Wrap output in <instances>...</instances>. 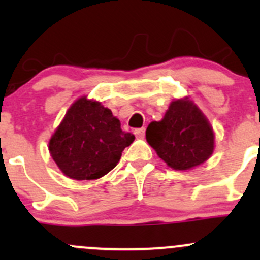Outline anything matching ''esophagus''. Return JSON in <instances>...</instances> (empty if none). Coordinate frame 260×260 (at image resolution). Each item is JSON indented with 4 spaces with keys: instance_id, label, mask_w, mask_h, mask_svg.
<instances>
[{
    "instance_id": "obj_1",
    "label": "esophagus",
    "mask_w": 260,
    "mask_h": 260,
    "mask_svg": "<svg viewBox=\"0 0 260 260\" xmlns=\"http://www.w3.org/2000/svg\"><path fill=\"white\" fill-rule=\"evenodd\" d=\"M145 128H137V129H135V136L137 138H143L145 137Z\"/></svg>"
}]
</instances>
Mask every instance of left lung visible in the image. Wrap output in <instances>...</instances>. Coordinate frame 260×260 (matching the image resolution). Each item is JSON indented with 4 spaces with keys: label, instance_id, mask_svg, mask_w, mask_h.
I'll return each mask as SVG.
<instances>
[{
    "label": "left lung",
    "instance_id": "obj_1",
    "mask_svg": "<svg viewBox=\"0 0 260 260\" xmlns=\"http://www.w3.org/2000/svg\"><path fill=\"white\" fill-rule=\"evenodd\" d=\"M146 140L170 168L189 170L205 162L215 148L207 118L188 98L171 102L160 122H151Z\"/></svg>",
    "mask_w": 260,
    "mask_h": 260
}]
</instances>
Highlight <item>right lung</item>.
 Masks as SVG:
<instances>
[{"label": "right lung", "instance_id": "add662e5", "mask_svg": "<svg viewBox=\"0 0 260 260\" xmlns=\"http://www.w3.org/2000/svg\"><path fill=\"white\" fill-rule=\"evenodd\" d=\"M135 141L102 103L80 98L49 141V152L63 174L75 180H94L119 162L123 150Z\"/></svg>", "mask_w": 260, "mask_h": 260}]
</instances>
